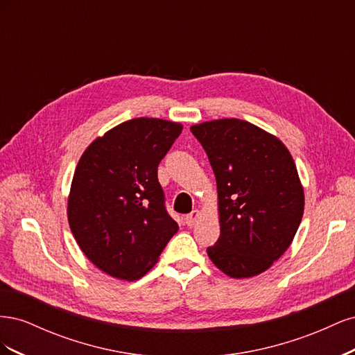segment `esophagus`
<instances>
[{
  "mask_svg": "<svg viewBox=\"0 0 355 355\" xmlns=\"http://www.w3.org/2000/svg\"><path fill=\"white\" fill-rule=\"evenodd\" d=\"M200 216H201L200 210H192L189 214H187L185 216V223L188 225V227H194V225L198 222Z\"/></svg>",
  "mask_w": 355,
  "mask_h": 355,
  "instance_id": "obj_1",
  "label": "esophagus"
}]
</instances>
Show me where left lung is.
I'll use <instances>...</instances> for the list:
<instances>
[{
  "label": "left lung",
  "mask_w": 355,
  "mask_h": 355,
  "mask_svg": "<svg viewBox=\"0 0 355 355\" xmlns=\"http://www.w3.org/2000/svg\"><path fill=\"white\" fill-rule=\"evenodd\" d=\"M218 185L220 235L207 254L222 272L266 271L292 244L305 197L295 161L280 139L237 118L191 127Z\"/></svg>",
  "instance_id": "left-lung-1"
}]
</instances>
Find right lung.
I'll list each match as a JSON object with an SVG mask.
<instances>
[{
	"mask_svg": "<svg viewBox=\"0 0 355 355\" xmlns=\"http://www.w3.org/2000/svg\"><path fill=\"white\" fill-rule=\"evenodd\" d=\"M182 128L133 118L94 139L78 161L68 222L87 259L111 277L139 280L179 230L166 210L157 170Z\"/></svg>",
	"mask_w": 355,
	"mask_h": 355,
	"instance_id": "1",
	"label": "right lung"
}]
</instances>
